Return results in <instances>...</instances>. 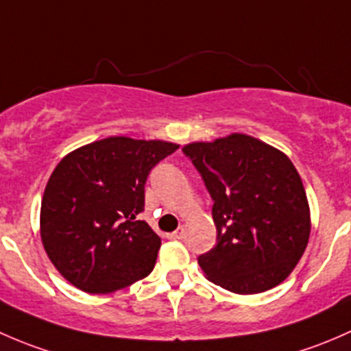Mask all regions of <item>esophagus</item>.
Listing matches in <instances>:
<instances>
[{
    "label": "esophagus",
    "mask_w": 351,
    "mask_h": 351,
    "mask_svg": "<svg viewBox=\"0 0 351 351\" xmlns=\"http://www.w3.org/2000/svg\"><path fill=\"white\" fill-rule=\"evenodd\" d=\"M167 237L171 238V240H180V238L184 237V228H179V230H176L174 233H169Z\"/></svg>",
    "instance_id": "obj_1"
}]
</instances>
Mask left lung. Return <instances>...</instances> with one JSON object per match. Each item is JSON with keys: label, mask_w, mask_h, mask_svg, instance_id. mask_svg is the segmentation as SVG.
<instances>
[{"label": "left lung", "mask_w": 351, "mask_h": 351, "mask_svg": "<svg viewBox=\"0 0 351 351\" xmlns=\"http://www.w3.org/2000/svg\"><path fill=\"white\" fill-rule=\"evenodd\" d=\"M182 154L213 199L216 245L197 256L206 277L234 294L279 285L311 231L304 186L287 155L241 133L191 143Z\"/></svg>", "instance_id": "1"}]
</instances>
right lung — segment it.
<instances>
[{
	"instance_id": "obj_1",
	"label": "right lung",
	"mask_w": 351,
	"mask_h": 351,
	"mask_svg": "<svg viewBox=\"0 0 351 351\" xmlns=\"http://www.w3.org/2000/svg\"><path fill=\"white\" fill-rule=\"evenodd\" d=\"M179 145L111 136L74 150L47 182L40 234L56 269L77 289L108 294L143 279L160 237L140 221L152 169Z\"/></svg>"
}]
</instances>
